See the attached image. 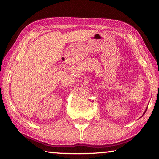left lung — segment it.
<instances>
[{
  "label": "left lung",
  "mask_w": 159,
  "mask_h": 159,
  "mask_svg": "<svg viewBox=\"0 0 159 159\" xmlns=\"http://www.w3.org/2000/svg\"><path fill=\"white\" fill-rule=\"evenodd\" d=\"M146 111H147V110H146ZM146 111H144V114H145V112H146ZM144 114H143V115H144Z\"/></svg>",
  "instance_id": "8db88e82"
}]
</instances>
